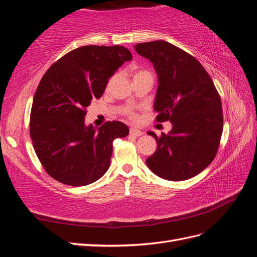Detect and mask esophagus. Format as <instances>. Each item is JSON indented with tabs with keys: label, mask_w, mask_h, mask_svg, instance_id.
Listing matches in <instances>:
<instances>
[{
	"label": "esophagus",
	"mask_w": 257,
	"mask_h": 257,
	"mask_svg": "<svg viewBox=\"0 0 257 257\" xmlns=\"http://www.w3.org/2000/svg\"><path fill=\"white\" fill-rule=\"evenodd\" d=\"M130 134L132 135V136H135V138H138V136L143 135V132H142L141 130L136 128V127H131L130 128Z\"/></svg>",
	"instance_id": "34e87169"
}]
</instances>
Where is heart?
Here are the masks:
<instances>
[{
    "mask_svg": "<svg viewBox=\"0 0 257 257\" xmlns=\"http://www.w3.org/2000/svg\"><path fill=\"white\" fill-rule=\"evenodd\" d=\"M141 72H145V70H141V71H139L138 73H141ZM128 115H130V117L131 118H135L136 116H135V114H134V112H132V111H130L128 112Z\"/></svg>",
    "mask_w": 257,
    "mask_h": 257,
    "instance_id": "1",
    "label": "heart"
}]
</instances>
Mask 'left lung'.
I'll return each mask as SVG.
<instances>
[{"label":"left lung","mask_w":257,"mask_h":257,"mask_svg":"<svg viewBox=\"0 0 257 257\" xmlns=\"http://www.w3.org/2000/svg\"><path fill=\"white\" fill-rule=\"evenodd\" d=\"M157 72L154 110L157 122L173 128L157 138V150L146 164L161 178L181 181L192 178L213 161L223 131L220 95L212 79L195 57L165 41L135 45Z\"/></svg>","instance_id":"1"}]
</instances>
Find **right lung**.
I'll return each mask as SVG.
<instances>
[{
	"label": "right lung",
	"mask_w": 257,
	"mask_h": 257,
	"mask_svg": "<svg viewBox=\"0 0 257 257\" xmlns=\"http://www.w3.org/2000/svg\"><path fill=\"white\" fill-rule=\"evenodd\" d=\"M132 59L123 46L73 49L45 73L34 95L30 134L46 173L68 186H85L110 167L113 141L128 135L122 122L85 126L91 101L100 99L118 67Z\"/></svg>",
	"instance_id": "1"
}]
</instances>
